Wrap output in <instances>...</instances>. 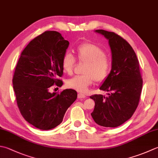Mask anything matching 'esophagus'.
<instances>
[{
    "label": "esophagus",
    "mask_w": 158,
    "mask_h": 158,
    "mask_svg": "<svg viewBox=\"0 0 158 158\" xmlns=\"http://www.w3.org/2000/svg\"><path fill=\"white\" fill-rule=\"evenodd\" d=\"M77 97H78V98H79V99H81V98H85L86 97V96L85 94H83L79 93Z\"/></svg>",
    "instance_id": "obj_1"
}]
</instances>
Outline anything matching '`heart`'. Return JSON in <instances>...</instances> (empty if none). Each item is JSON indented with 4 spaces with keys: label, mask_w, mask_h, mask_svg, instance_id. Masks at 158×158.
Returning <instances> with one entry per match:
<instances>
[{
    "label": "heart",
    "mask_w": 158,
    "mask_h": 158,
    "mask_svg": "<svg viewBox=\"0 0 158 158\" xmlns=\"http://www.w3.org/2000/svg\"><path fill=\"white\" fill-rule=\"evenodd\" d=\"M77 58L79 62L85 63L83 70L84 75L74 77L67 81L68 87L84 93L94 82H103L110 73V58L102 48L92 43H83L76 49ZM75 66V59L66 53L62 59L63 69L67 74L72 75Z\"/></svg>",
    "instance_id": "1"
}]
</instances>
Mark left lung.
<instances>
[{
    "instance_id": "obj_1",
    "label": "left lung",
    "mask_w": 158,
    "mask_h": 158,
    "mask_svg": "<svg viewBox=\"0 0 158 158\" xmlns=\"http://www.w3.org/2000/svg\"><path fill=\"white\" fill-rule=\"evenodd\" d=\"M95 31L109 40L112 63L99 88L109 93L90 96L95 102L91 116L98 125L116 127L130 118L138 106L143 88L140 65L134 49L122 37L103 29Z\"/></svg>"
}]
</instances>
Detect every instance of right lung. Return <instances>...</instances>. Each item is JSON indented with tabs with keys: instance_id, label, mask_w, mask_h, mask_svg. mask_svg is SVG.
I'll list each match as a JSON object with an SVG mask.
<instances>
[{
	"instance_id": "obj_1",
	"label": "right lung",
	"mask_w": 158,
	"mask_h": 158,
	"mask_svg": "<svg viewBox=\"0 0 158 158\" xmlns=\"http://www.w3.org/2000/svg\"><path fill=\"white\" fill-rule=\"evenodd\" d=\"M69 42L55 31L32 40L21 52L13 77L18 107L25 120L36 128L48 130L62 122L64 114L77 98L75 89L51 93L53 85L61 87L62 59Z\"/></svg>"
}]
</instances>
